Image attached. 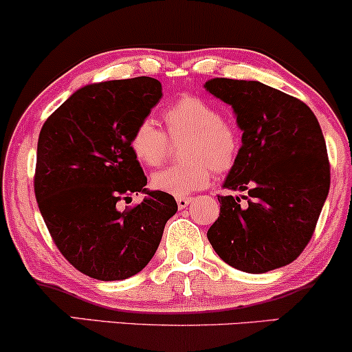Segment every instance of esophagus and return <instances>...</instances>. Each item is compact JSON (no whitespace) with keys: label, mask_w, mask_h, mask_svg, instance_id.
I'll use <instances>...</instances> for the list:
<instances>
[{"label":"esophagus","mask_w":352,"mask_h":352,"mask_svg":"<svg viewBox=\"0 0 352 352\" xmlns=\"http://www.w3.org/2000/svg\"><path fill=\"white\" fill-rule=\"evenodd\" d=\"M176 202H177V207H179V209H186V207H188L189 204L192 202V199H190V197H177Z\"/></svg>","instance_id":"1"}]
</instances>
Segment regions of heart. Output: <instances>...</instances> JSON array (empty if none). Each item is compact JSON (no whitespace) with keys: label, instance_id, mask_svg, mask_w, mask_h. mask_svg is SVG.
I'll return each mask as SVG.
<instances>
[{"label":"heart","instance_id":"obj_1","mask_svg":"<svg viewBox=\"0 0 352 352\" xmlns=\"http://www.w3.org/2000/svg\"><path fill=\"white\" fill-rule=\"evenodd\" d=\"M166 133L150 119L142 120L130 135V151L143 166H160L171 151V142H183L186 162L151 176V188L186 197L207 188L212 169L219 175L235 166L240 153V130L232 119L220 114L214 104L196 96H183L163 112Z\"/></svg>","mask_w":352,"mask_h":352}]
</instances>
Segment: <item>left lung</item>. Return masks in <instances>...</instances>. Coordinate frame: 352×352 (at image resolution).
Wrapping results in <instances>:
<instances>
[{
    "instance_id": "obj_1",
    "label": "left lung",
    "mask_w": 352,
    "mask_h": 352,
    "mask_svg": "<svg viewBox=\"0 0 352 352\" xmlns=\"http://www.w3.org/2000/svg\"><path fill=\"white\" fill-rule=\"evenodd\" d=\"M206 89L230 104L243 130L240 153L207 232L230 266L263 274L287 266L314 235L329 190V160L318 120L300 99L259 81L214 78Z\"/></svg>"
}]
</instances>
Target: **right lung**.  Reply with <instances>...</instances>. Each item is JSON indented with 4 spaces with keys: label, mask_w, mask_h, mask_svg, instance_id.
Segmentation results:
<instances>
[{
    "label": "right lung",
    "mask_w": 352,
    "mask_h": 352,
    "mask_svg": "<svg viewBox=\"0 0 352 352\" xmlns=\"http://www.w3.org/2000/svg\"><path fill=\"white\" fill-rule=\"evenodd\" d=\"M162 99L155 78L104 81L78 89L42 125L34 192L60 253L98 280H122L153 258L176 214L171 194L146 190L130 135ZM137 206L118 209L133 192Z\"/></svg>",
    "instance_id": "right-lung-1"
}]
</instances>
